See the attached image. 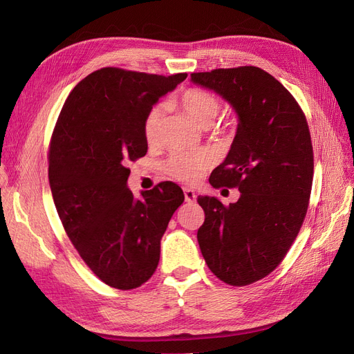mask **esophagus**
I'll return each mask as SVG.
<instances>
[{"label": "esophagus", "mask_w": 354, "mask_h": 354, "mask_svg": "<svg viewBox=\"0 0 354 354\" xmlns=\"http://www.w3.org/2000/svg\"><path fill=\"white\" fill-rule=\"evenodd\" d=\"M183 192H185V201H186L187 203L196 202V194H195V190H192V189H189V187H185Z\"/></svg>", "instance_id": "34e87169"}]
</instances>
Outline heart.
<instances>
[{
	"instance_id": "b5f03b06",
	"label": "heart",
	"mask_w": 354,
	"mask_h": 354,
	"mask_svg": "<svg viewBox=\"0 0 354 354\" xmlns=\"http://www.w3.org/2000/svg\"><path fill=\"white\" fill-rule=\"evenodd\" d=\"M174 104L201 128L212 125L220 112V102L216 95L201 88H189L178 94ZM162 115L164 112L160 106H155L146 115L145 138L149 145H155L159 140ZM208 165L209 158L205 153L177 152L167 160L165 169L171 177L186 181V183H195Z\"/></svg>"
}]
</instances>
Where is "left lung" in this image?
I'll return each instance as SVG.
<instances>
[{
  "instance_id": "obj_1",
  "label": "left lung",
  "mask_w": 354,
  "mask_h": 354,
  "mask_svg": "<svg viewBox=\"0 0 354 354\" xmlns=\"http://www.w3.org/2000/svg\"><path fill=\"white\" fill-rule=\"evenodd\" d=\"M190 81L238 116L230 151L209 183L238 187L241 196L229 207L216 196L198 198L205 211L199 248L218 279L250 285L279 266L304 221L315 167L308 125L291 93L260 68L198 72Z\"/></svg>"
}]
</instances>
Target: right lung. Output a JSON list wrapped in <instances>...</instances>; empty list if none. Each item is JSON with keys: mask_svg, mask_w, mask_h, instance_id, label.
<instances>
[{"mask_svg": "<svg viewBox=\"0 0 354 354\" xmlns=\"http://www.w3.org/2000/svg\"><path fill=\"white\" fill-rule=\"evenodd\" d=\"M186 77L95 71L71 91L51 137L48 180L63 227L93 273L122 291L153 274L185 201L171 181L134 198L125 164L146 155V115Z\"/></svg>", "mask_w": 354, "mask_h": 354, "instance_id": "right-lung-1", "label": "right lung"}]
</instances>
